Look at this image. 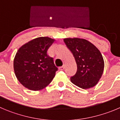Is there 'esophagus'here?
Masks as SVG:
<instances>
[{"label":"esophagus","instance_id":"1","mask_svg":"<svg viewBox=\"0 0 120 120\" xmlns=\"http://www.w3.org/2000/svg\"><path fill=\"white\" fill-rule=\"evenodd\" d=\"M59 70H61V71H62V70H63L64 69V66H61L60 67V68H59Z\"/></svg>","mask_w":120,"mask_h":120}]
</instances>
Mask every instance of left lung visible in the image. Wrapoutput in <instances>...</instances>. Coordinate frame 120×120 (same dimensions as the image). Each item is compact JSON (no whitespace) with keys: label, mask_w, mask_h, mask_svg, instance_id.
Wrapping results in <instances>:
<instances>
[{"label":"left lung","mask_w":120,"mask_h":120,"mask_svg":"<svg viewBox=\"0 0 120 120\" xmlns=\"http://www.w3.org/2000/svg\"><path fill=\"white\" fill-rule=\"evenodd\" d=\"M63 40L77 64L76 73L70 78L71 82L84 89L95 86L104 69V59L99 50L85 39L69 38Z\"/></svg>","instance_id":"8db88e82"}]
</instances>
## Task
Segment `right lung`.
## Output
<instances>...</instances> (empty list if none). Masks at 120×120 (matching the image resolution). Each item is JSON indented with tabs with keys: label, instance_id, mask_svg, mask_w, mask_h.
<instances>
[{
	"label": "right lung",
	"instance_id": "obj_1",
	"mask_svg": "<svg viewBox=\"0 0 120 120\" xmlns=\"http://www.w3.org/2000/svg\"><path fill=\"white\" fill-rule=\"evenodd\" d=\"M54 40L38 37L25 44L19 49L13 61L18 80L23 86L32 90L46 87L58 70L47 51Z\"/></svg>",
	"mask_w": 120,
	"mask_h": 120
}]
</instances>
